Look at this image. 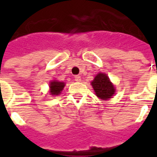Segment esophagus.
<instances>
[{
	"label": "esophagus",
	"mask_w": 157,
	"mask_h": 157,
	"mask_svg": "<svg viewBox=\"0 0 157 157\" xmlns=\"http://www.w3.org/2000/svg\"><path fill=\"white\" fill-rule=\"evenodd\" d=\"M75 82H81L82 81V78L80 75H75Z\"/></svg>",
	"instance_id": "1"
}]
</instances>
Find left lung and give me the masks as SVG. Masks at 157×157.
Listing matches in <instances>:
<instances>
[{
    "instance_id": "8db88e82",
    "label": "left lung",
    "mask_w": 157,
    "mask_h": 157,
    "mask_svg": "<svg viewBox=\"0 0 157 157\" xmlns=\"http://www.w3.org/2000/svg\"><path fill=\"white\" fill-rule=\"evenodd\" d=\"M91 84L97 97L102 100L111 98L115 92L114 86L110 82L109 76L104 73H98Z\"/></svg>"
}]
</instances>
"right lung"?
<instances>
[{"label": "right lung", "mask_w": 157, "mask_h": 157, "mask_svg": "<svg viewBox=\"0 0 157 157\" xmlns=\"http://www.w3.org/2000/svg\"><path fill=\"white\" fill-rule=\"evenodd\" d=\"M65 85V84L64 82H58L56 80L50 82V83H49V93H50V95H59Z\"/></svg>", "instance_id": "add662e5"}]
</instances>
